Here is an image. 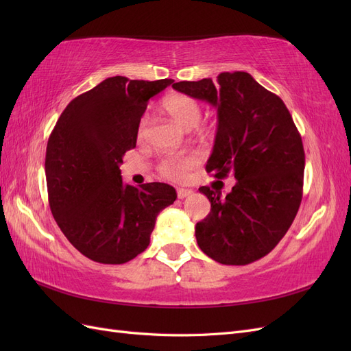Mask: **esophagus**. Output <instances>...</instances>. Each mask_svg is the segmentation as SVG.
Returning a JSON list of instances; mask_svg holds the SVG:
<instances>
[{
    "mask_svg": "<svg viewBox=\"0 0 351 351\" xmlns=\"http://www.w3.org/2000/svg\"><path fill=\"white\" fill-rule=\"evenodd\" d=\"M190 195H192V190H190V189H184V187H178L177 189L178 199H184V197H187Z\"/></svg>",
    "mask_w": 351,
    "mask_h": 351,
    "instance_id": "1",
    "label": "esophagus"
}]
</instances>
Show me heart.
I'll list each match as a JSON object with an SVG mask.
<instances>
[{
	"label": "heart",
	"instance_id": "1",
	"mask_svg": "<svg viewBox=\"0 0 351 351\" xmlns=\"http://www.w3.org/2000/svg\"><path fill=\"white\" fill-rule=\"evenodd\" d=\"M164 112L176 121L183 129H193L202 119V107L200 104L189 95L184 93H171L161 102ZM147 125V119L143 117L139 124V136L145 134ZM199 164V158L195 154H184V155H168L161 158L158 162V171L162 177L178 182L183 180L189 171Z\"/></svg>",
	"mask_w": 351,
	"mask_h": 351
}]
</instances>
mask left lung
I'll return each mask as SVG.
<instances>
[{
  "mask_svg": "<svg viewBox=\"0 0 351 351\" xmlns=\"http://www.w3.org/2000/svg\"><path fill=\"white\" fill-rule=\"evenodd\" d=\"M173 88L217 108L206 171L237 180L226 197L208 186L199 189L210 202V212L195 230L200 250L224 265L263 258L289 231L303 196L304 149L290 111L246 71Z\"/></svg>",
  "mask_w": 351,
  "mask_h": 351,
  "instance_id": "left-lung-1",
  "label": "left lung"
}]
</instances>
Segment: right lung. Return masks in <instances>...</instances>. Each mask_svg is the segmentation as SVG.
Returning <instances> with one entry per match:
<instances>
[{
    "label": "right lung",
    "instance_id": "obj_1",
    "mask_svg": "<svg viewBox=\"0 0 351 351\" xmlns=\"http://www.w3.org/2000/svg\"><path fill=\"white\" fill-rule=\"evenodd\" d=\"M173 82L105 79L74 98L49 134L51 212L67 240L95 262L120 265L141 254L158 214L177 197L165 183L123 184L120 171L124 154L136 147L147 101Z\"/></svg>",
    "mask_w": 351,
    "mask_h": 351
}]
</instances>
